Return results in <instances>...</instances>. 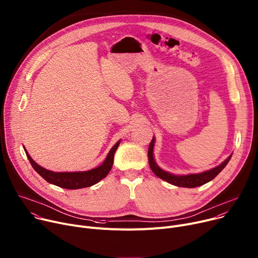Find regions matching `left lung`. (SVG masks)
<instances>
[{"label": "left lung", "mask_w": 258, "mask_h": 258, "mask_svg": "<svg viewBox=\"0 0 258 258\" xmlns=\"http://www.w3.org/2000/svg\"><path fill=\"white\" fill-rule=\"evenodd\" d=\"M154 144H155V138L153 137V140L149 146V151H148V157H149V164L153 172L160 179L168 182L171 185L177 186V187H186V188H194L202 186L210 181H212L216 175L219 173L229 162L231 155L227 158V159L222 162L219 166H217L213 169H210L208 171L202 172V173H192V174H187V175H173L169 172H166L162 170L159 166H158L155 163L154 160V156H153V149H154Z\"/></svg>", "instance_id": "8db88e82"}]
</instances>
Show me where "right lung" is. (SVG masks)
<instances>
[{
  "label": "right lung",
  "instance_id": "add662e5",
  "mask_svg": "<svg viewBox=\"0 0 258 258\" xmlns=\"http://www.w3.org/2000/svg\"><path fill=\"white\" fill-rule=\"evenodd\" d=\"M120 142L118 141L109 151L106 159L104 160V162L96 168H93L91 170L88 171H76V172H54V171H50L47 170L43 167H41L40 165H38L32 158L31 156L28 154V152L26 151L27 157L30 161V163L32 164L33 168L40 174L43 179L55 186H58L61 188H65V189H81V188H86V187H90L93 186L95 184H97L99 181H101L102 179L108 174V172L110 171L111 167H112V163H113V155L120 145Z\"/></svg>",
  "mask_w": 258,
  "mask_h": 258
}]
</instances>
